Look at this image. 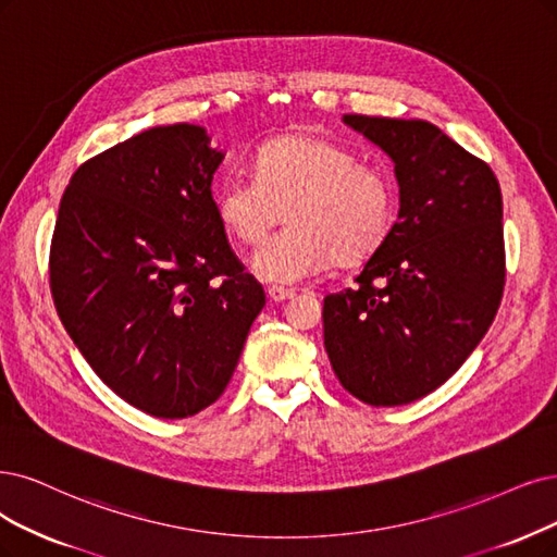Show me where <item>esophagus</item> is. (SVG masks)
<instances>
[{"label": "esophagus", "instance_id": "obj_1", "mask_svg": "<svg viewBox=\"0 0 557 557\" xmlns=\"http://www.w3.org/2000/svg\"><path fill=\"white\" fill-rule=\"evenodd\" d=\"M268 296H271V300H275V302H282V300L294 298L296 292L294 289H284V286L273 284V286H268Z\"/></svg>", "mask_w": 557, "mask_h": 557}]
</instances>
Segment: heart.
Returning a JSON list of instances; mask_svg holds the SVG:
<instances>
[{"label": "heart", "instance_id": "b5f03b06", "mask_svg": "<svg viewBox=\"0 0 557 557\" xmlns=\"http://www.w3.org/2000/svg\"><path fill=\"white\" fill-rule=\"evenodd\" d=\"M284 230L252 257L268 282L294 284L333 261L358 265L385 243L397 215L395 183L337 141L312 133L268 139L255 176H230L215 190V215L240 245H259L282 220Z\"/></svg>", "mask_w": 557, "mask_h": 557}]
</instances>
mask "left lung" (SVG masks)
Instances as JSON below:
<instances>
[{
  "label": "left lung",
  "instance_id": "left-lung-1",
  "mask_svg": "<svg viewBox=\"0 0 557 557\" xmlns=\"http://www.w3.org/2000/svg\"><path fill=\"white\" fill-rule=\"evenodd\" d=\"M344 123L393 158L399 215L356 284L323 298V344L344 389L369 406H401L455 374L496 319L503 195L488 164L434 123Z\"/></svg>",
  "mask_w": 557,
  "mask_h": 557
}]
</instances>
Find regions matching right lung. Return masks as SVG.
<instances>
[{
    "mask_svg": "<svg viewBox=\"0 0 557 557\" xmlns=\"http://www.w3.org/2000/svg\"><path fill=\"white\" fill-rule=\"evenodd\" d=\"M222 158L190 123L144 131L79 164L54 222L61 323L102 383L162 420L224 393L265 305L215 215Z\"/></svg>",
    "mask_w": 557,
    "mask_h": 557,
    "instance_id": "1",
    "label": "right lung"
}]
</instances>
